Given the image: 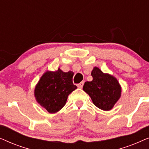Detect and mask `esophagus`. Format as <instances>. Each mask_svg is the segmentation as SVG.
Segmentation results:
<instances>
[{
	"label": "esophagus",
	"mask_w": 149,
	"mask_h": 149,
	"mask_svg": "<svg viewBox=\"0 0 149 149\" xmlns=\"http://www.w3.org/2000/svg\"><path fill=\"white\" fill-rule=\"evenodd\" d=\"M83 85H84V82H81L80 83H79V84L77 85V86H78L79 88L81 89V88H82V87H83Z\"/></svg>",
	"instance_id": "esophagus-1"
}]
</instances>
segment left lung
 <instances>
[{"label": "left lung", "instance_id": "obj_1", "mask_svg": "<svg viewBox=\"0 0 149 149\" xmlns=\"http://www.w3.org/2000/svg\"><path fill=\"white\" fill-rule=\"evenodd\" d=\"M91 81H87L83 89L92 100L93 104L102 111L113 109L121 95V87L113 75L104 73L97 67H94L91 73Z\"/></svg>", "mask_w": 149, "mask_h": 149}]
</instances>
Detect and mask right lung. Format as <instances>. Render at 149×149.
I'll use <instances>...</instances> for the list:
<instances>
[{"mask_svg":"<svg viewBox=\"0 0 149 149\" xmlns=\"http://www.w3.org/2000/svg\"><path fill=\"white\" fill-rule=\"evenodd\" d=\"M74 73L47 70L34 88V97L38 104L49 113H56L66 104L69 94L77 88L72 83Z\"/></svg>","mask_w":149,"mask_h":149,"instance_id":"1","label":"right lung"}]
</instances>
